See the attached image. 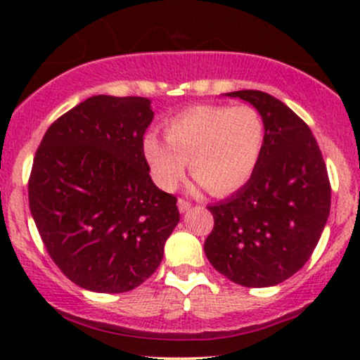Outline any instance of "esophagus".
<instances>
[{
	"mask_svg": "<svg viewBox=\"0 0 360 360\" xmlns=\"http://www.w3.org/2000/svg\"><path fill=\"white\" fill-rule=\"evenodd\" d=\"M177 207H179L181 212H186V210L191 207V203L188 200H184V198H179V200H177Z\"/></svg>",
	"mask_w": 360,
	"mask_h": 360,
	"instance_id": "34e87169",
	"label": "esophagus"
}]
</instances>
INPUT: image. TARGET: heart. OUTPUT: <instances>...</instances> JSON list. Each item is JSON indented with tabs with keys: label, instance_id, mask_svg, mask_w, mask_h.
Here are the masks:
<instances>
[{
	"label": "heart",
	"instance_id": "b5f03b06",
	"mask_svg": "<svg viewBox=\"0 0 360 360\" xmlns=\"http://www.w3.org/2000/svg\"><path fill=\"white\" fill-rule=\"evenodd\" d=\"M165 137L148 134L143 143L160 188L174 190L190 162L191 176L209 193L228 195L256 172L266 129L252 106L200 104L172 116L165 123Z\"/></svg>",
	"mask_w": 360,
	"mask_h": 360
}]
</instances>
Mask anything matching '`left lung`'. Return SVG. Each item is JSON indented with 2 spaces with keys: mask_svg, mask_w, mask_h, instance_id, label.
I'll list each match as a JSON object with an SVG mask.
<instances>
[{
  "mask_svg": "<svg viewBox=\"0 0 360 360\" xmlns=\"http://www.w3.org/2000/svg\"><path fill=\"white\" fill-rule=\"evenodd\" d=\"M252 104L266 137L256 172L228 200L209 205L207 259L244 288H270L310 259L331 209V184L310 127L261 90L226 94Z\"/></svg>",
  "mask_w": 360,
  "mask_h": 360,
  "instance_id": "left-lung-1",
  "label": "left lung"
}]
</instances>
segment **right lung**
Segmentation results:
<instances>
[{"label": "right lung", "instance_id": "obj_1", "mask_svg": "<svg viewBox=\"0 0 360 360\" xmlns=\"http://www.w3.org/2000/svg\"><path fill=\"white\" fill-rule=\"evenodd\" d=\"M146 97L94 96L56 120L29 176V209L46 252L71 282L127 292L155 274L179 223L177 198L150 176Z\"/></svg>", "mask_w": 360, "mask_h": 360}]
</instances>
